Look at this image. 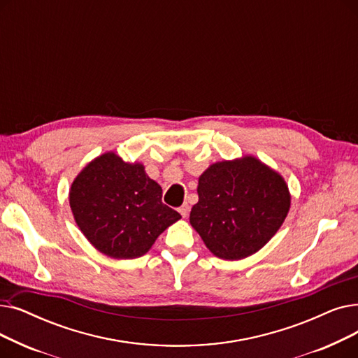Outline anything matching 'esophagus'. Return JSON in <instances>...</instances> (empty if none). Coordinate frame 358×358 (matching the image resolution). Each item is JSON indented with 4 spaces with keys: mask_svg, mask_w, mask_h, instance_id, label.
<instances>
[{
    "mask_svg": "<svg viewBox=\"0 0 358 358\" xmlns=\"http://www.w3.org/2000/svg\"><path fill=\"white\" fill-rule=\"evenodd\" d=\"M178 212L181 213V216L182 217H187L189 216V212H190V206L185 203V205H182L181 208H178Z\"/></svg>",
    "mask_w": 358,
    "mask_h": 358,
    "instance_id": "esophagus-1",
    "label": "esophagus"
}]
</instances>
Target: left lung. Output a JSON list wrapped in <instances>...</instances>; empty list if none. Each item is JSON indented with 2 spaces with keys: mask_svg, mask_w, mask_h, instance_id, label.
<instances>
[{
  "mask_svg": "<svg viewBox=\"0 0 358 358\" xmlns=\"http://www.w3.org/2000/svg\"><path fill=\"white\" fill-rule=\"evenodd\" d=\"M190 224L209 250L225 260L256 253L289 210L284 178L252 157L210 165L199 178Z\"/></svg>",
  "mask_w": 358,
  "mask_h": 358,
  "instance_id": "8db88e82",
  "label": "left lung"
}]
</instances>
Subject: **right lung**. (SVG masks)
Segmentation results:
<instances>
[{
	"label": "right lung",
	"mask_w": 358,
	"mask_h": 358,
	"mask_svg": "<svg viewBox=\"0 0 358 358\" xmlns=\"http://www.w3.org/2000/svg\"><path fill=\"white\" fill-rule=\"evenodd\" d=\"M70 206L86 238L114 259L143 256L181 215L162 203V189L142 164L108 152L92 161L71 184Z\"/></svg>",
	"instance_id": "right-lung-1"
}]
</instances>
